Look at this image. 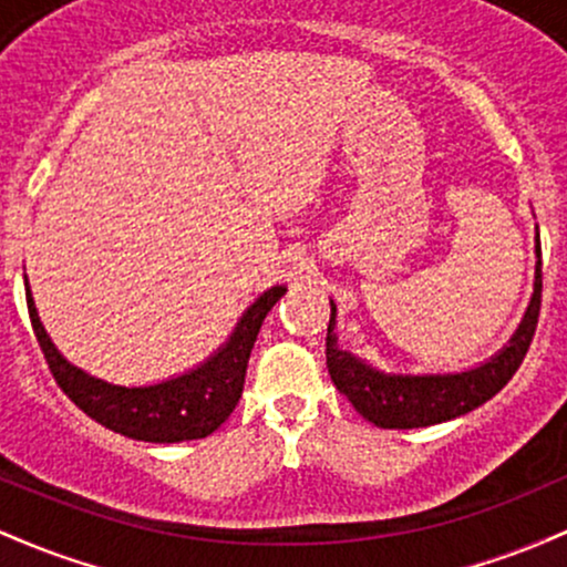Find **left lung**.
Here are the masks:
<instances>
[{"instance_id":"obj_1","label":"left lung","mask_w":567,"mask_h":567,"mask_svg":"<svg viewBox=\"0 0 567 567\" xmlns=\"http://www.w3.org/2000/svg\"><path fill=\"white\" fill-rule=\"evenodd\" d=\"M538 256H542V245H538ZM542 261H538L536 296H533L528 315H525L509 347L485 365L455 375H383L379 370L368 368L365 362L351 357L349 351L336 347V309L330 303L328 341H324L330 379L362 419L381 429L432 426L451 421L455 415L470 413L491 396H496L517 373V368L523 365L533 336H536L538 311H542Z\"/></svg>"}]
</instances>
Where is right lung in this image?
Wrapping results in <instances>:
<instances>
[{"label":"right lung","mask_w":567,"mask_h":567,"mask_svg":"<svg viewBox=\"0 0 567 567\" xmlns=\"http://www.w3.org/2000/svg\"><path fill=\"white\" fill-rule=\"evenodd\" d=\"M282 296L285 288L266 290L237 322L229 343L202 368L173 381L157 383V386L141 389L112 386V383L93 379L80 368L69 365L44 333L31 292H25V303H29L31 328H34L50 373L82 413H87L101 426L133 440L184 442L213 434L237 408L252 343H256L264 317Z\"/></svg>","instance_id":"obj_1"}]
</instances>
